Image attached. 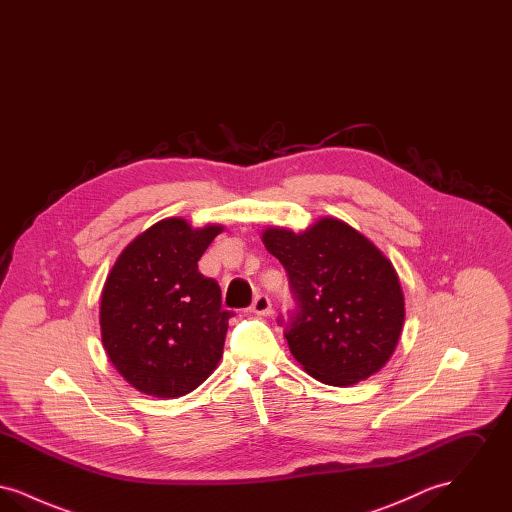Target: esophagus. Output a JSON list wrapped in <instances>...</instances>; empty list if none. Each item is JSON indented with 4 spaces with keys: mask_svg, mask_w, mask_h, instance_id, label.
Listing matches in <instances>:
<instances>
[{
    "mask_svg": "<svg viewBox=\"0 0 512 512\" xmlns=\"http://www.w3.org/2000/svg\"><path fill=\"white\" fill-rule=\"evenodd\" d=\"M251 311L257 313V315H263V317H267V315L272 313V303H270V299H268L265 293H259V295L255 297V301H253V305H251Z\"/></svg>",
    "mask_w": 512,
    "mask_h": 512,
    "instance_id": "obj_1",
    "label": "esophagus"
}]
</instances>
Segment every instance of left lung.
Here are the masks:
<instances>
[{
	"label": "left lung",
	"instance_id": "1",
	"mask_svg": "<svg viewBox=\"0 0 512 512\" xmlns=\"http://www.w3.org/2000/svg\"><path fill=\"white\" fill-rule=\"evenodd\" d=\"M261 240L290 276L297 311L284 336L303 370L322 384L347 388L384 368L405 322V297L390 259L334 217L303 232L268 226Z\"/></svg>",
	"mask_w": 512,
	"mask_h": 512
}]
</instances>
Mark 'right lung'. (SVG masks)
<instances>
[{"mask_svg":"<svg viewBox=\"0 0 512 512\" xmlns=\"http://www.w3.org/2000/svg\"><path fill=\"white\" fill-rule=\"evenodd\" d=\"M224 230L159 220L126 245L101 290L99 328L109 361L138 391L182 397L219 366L230 311L197 261Z\"/></svg>","mask_w":512,"mask_h":512,"instance_id":"right-lung-1","label":"right lung"}]
</instances>
